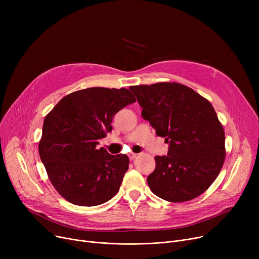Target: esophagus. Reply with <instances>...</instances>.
I'll return each instance as SVG.
<instances>
[{"label":"esophagus","instance_id":"1","mask_svg":"<svg viewBox=\"0 0 259 259\" xmlns=\"http://www.w3.org/2000/svg\"><path fill=\"white\" fill-rule=\"evenodd\" d=\"M128 156H129L130 160H133L134 158H137V157H138V154H137V153H129V154H128Z\"/></svg>","mask_w":259,"mask_h":259}]
</instances>
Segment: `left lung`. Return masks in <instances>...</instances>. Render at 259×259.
<instances>
[{
	"mask_svg": "<svg viewBox=\"0 0 259 259\" xmlns=\"http://www.w3.org/2000/svg\"><path fill=\"white\" fill-rule=\"evenodd\" d=\"M142 116L169 143L168 155L155 156L147 183L171 202L191 200L213 184L226 157L225 130L211 103L183 84L131 86Z\"/></svg>",
	"mask_w": 259,
	"mask_h": 259,
	"instance_id": "1",
	"label": "left lung"
}]
</instances>
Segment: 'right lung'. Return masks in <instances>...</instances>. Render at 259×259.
<instances>
[{"mask_svg":"<svg viewBox=\"0 0 259 259\" xmlns=\"http://www.w3.org/2000/svg\"><path fill=\"white\" fill-rule=\"evenodd\" d=\"M135 101L125 88L93 87L66 95L46 115L38 153L49 181L66 200L93 207L118 192L129 158L97 145L111 132L114 114Z\"/></svg>","mask_w":259,"mask_h":259,"instance_id":"add662e5","label":"right lung"}]
</instances>
